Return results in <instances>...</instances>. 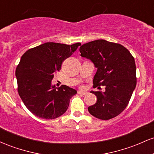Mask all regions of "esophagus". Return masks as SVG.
<instances>
[{
	"instance_id": "1",
	"label": "esophagus",
	"mask_w": 154,
	"mask_h": 154,
	"mask_svg": "<svg viewBox=\"0 0 154 154\" xmlns=\"http://www.w3.org/2000/svg\"><path fill=\"white\" fill-rule=\"evenodd\" d=\"M77 93H78L79 95H84L87 94V93H86V92H82V91H78L77 92Z\"/></svg>"
}]
</instances>
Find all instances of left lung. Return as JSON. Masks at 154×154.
Instances as JSON below:
<instances>
[{"label":"left lung","mask_w":154,"mask_h":154,"mask_svg":"<svg viewBox=\"0 0 154 154\" xmlns=\"http://www.w3.org/2000/svg\"><path fill=\"white\" fill-rule=\"evenodd\" d=\"M79 52L98 69L93 78V88L105 86L106 90L91 91L96 95L97 100L88 107V111L102 120L118 116L128 105L137 83L134 57L121 44L105 40L83 44Z\"/></svg>","instance_id":"left-lung-1"}]
</instances>
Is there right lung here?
I'll return each mask as SVG.
<instances>
[{
	"label": "right lung",
	"instance_id": "obj_1",
	"mask_svg": "<svg viewBox=\"0 0 154 154\" xmlns=\"http://www.w3.org/2000/svg\"><path fill=\"white\" fill-rule=\"evenodd\" d=\"M80 43H45L26 51L16 69L17 91L25 106L38 117L54 119L66 112L77 91L68 86L56 89L51 81Z\"/></svg>",
	"mask_w": 154,
	"mask_h": 154
}]
</instances>
